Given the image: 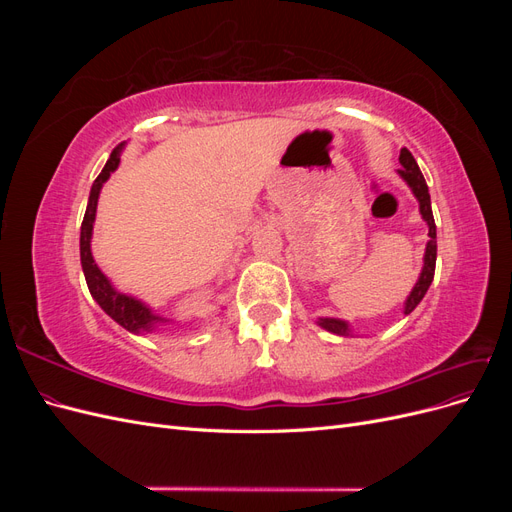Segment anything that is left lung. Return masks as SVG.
I'll return each mask as SVG.
<instances>
[{"label": "left lung", "instance_id": "1", "mask_svg": "<svg viewBox=\"0 0 512 512\" xmlns=\"http://www.w3.org/2000/svg\"><path fill=\"white\" fill-rule=\"evenodd\" d=\"M399 164L401 168L397 170L399 177L404 179L408 185L412 194L416 196L418 200V209H421V215L423 220L427 222L429 226V241H427V247H425V258H423V271L421 275H418V282L414 284L410 297L406 299V305H404V314H410L412 309L423 301V297L427 294L431 282H433V273H436V256H438V241H436V222H433V213H431V198H429V190H427V183H425V177L421 173V168H418L416 160L412 153L404 147L399 153ZM318 324L322 329H327L329 333H335V335H352L348 322L346 320H339V318H320Z\"/></svg>", "mask_w": 512, "mask_h": 512}]
</instances>
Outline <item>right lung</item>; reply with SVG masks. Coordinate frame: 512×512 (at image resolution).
Listing matches in <instances>:
<instances>
[{
  "instance_id": "1",
  "label": "right lung",
  "mask_w": 512,
  "mask_h": 512,
  "mask_svg": "<svg viewBox=\"0 0 512 512\" xmlns=\"http://www.w3.org/2000/svg\"><path fill=\"white\" fill-rule=\"evenodd\" d=\"M121 149H123V143L113 149L111 158H108L106 166L102 168V173L98 175L94 185H91L87 211H85V218H83V224H81V265H83L85 282H87L91 297H94L96 303L104 309V312L111 316L117 324H121L123 329L138 335V333L156 331L158 324L166 322V318L153 314L143 301L130 297V294H126V292H119L111 284V280H108V277L100 271L94 256H91V232H94L98 196H100L104 181L111 177L113 170L119 166Z\"/></svg>"
}]
</instances>
